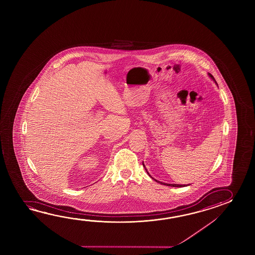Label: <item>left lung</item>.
I'll return each instance as SVG.
<instances>
[{
	"label": "left lung",
	"mask_w": 255,
	"mask_h": 255,
	"mask_svg": "<svg viewBox=\"0 0 255 255\" xmlns=\"http://www.w3.org/2000/svg\"><path fill=\"white\" fill-rule=\"evenodd\" d=\"M209 76H211V77H212V80H213V81L215 82V83H216V81H215V79H214V77H213V76H212V75H211V74H209ZM217 84V83H216ZM143 166H144V167H145V165H144V163H143ZM146 172H147V170H146ZM147 174H148V175H149V173H148V172H147ZM149 176H150V175H149ZM150 177H151V176H150ZM152 178V177H151ZM152 179H153V178H152ZM155 180H156V179H155ZM156 181H157V182H159V181H157V180H156ZM160 183H161V184H163V185H167V186H171V187H184L185 185H179V184H167V183H162V182H160Z\"/></svg>",
	"instance_id": "obj_1"
}]
</instances>
